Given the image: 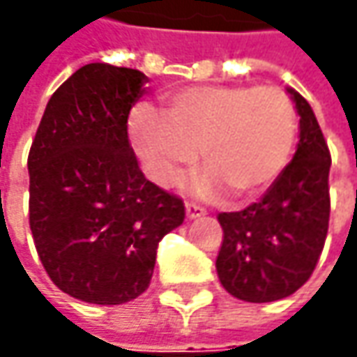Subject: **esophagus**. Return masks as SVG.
Instances as JSON below:
<instances>
[{
    "label": "esophagus",
    "instance_id": "34e87169",
    "mask_svg": "<svg viewBox=\"0 0 357 357\" xmlns=\"http://www.w3.org/2000/svg\"><path fill=\"white\" fill-rule=\"evenodd\" d=\"M185 211H186V218H188V220H195V218H200V216H204V214H206V211H204L202 206H199V204H195V202H186Z\"/></svg>",
    "mask_w": 357,
    "mask_h": 357
}]
</instances>
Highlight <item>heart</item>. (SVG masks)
I'll return each mask as SVG.
<instances>
[{"mask_svg":"<svg viewBox=\"0 0 357 357\" xmlns=\"http://www.w3.org/2000/svg\"><path fill=\"white\" fill-rule=\"evenodd\" d=\"M296 129L292 99L254 85L190 87L172 95L167 119L151 109L130 117L132 144L158 185H174L202 153L208 171L192 185L202 197L222 186L238 199L268 188L290 160Z\"/></svg>","mask_w":357,"mask_h":357,"instance_id":"heart-1","label":"heart"}]
</instances>
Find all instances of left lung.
<instances>
[{
    "instance_id": "obj_1",
    "label": "left lung",
    "mask_w": 357,
    "mask_h": 357,
    "mask_svg": "<svg viewBox=\"0 0 357 357\" xmlns=\"http://www.w3.org/2000/svg\"><path fill=\"white\" fill-rule=\"evenodd\" d=\"M300 115V141L264 197L240 213H220L222 246L216 272L228 294L276 302L294 294L320 260L330 220L332 157L310 103L288 89Z\"/></svg>"
}]
</instances>
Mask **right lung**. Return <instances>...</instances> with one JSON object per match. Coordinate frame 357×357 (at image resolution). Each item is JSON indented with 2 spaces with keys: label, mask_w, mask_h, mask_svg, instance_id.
<instances>
[{
  "label": "right lung",
  "mask_w": 357,
  "mask_h": 357,
  "mask_svg": "<svg viewBox=\"0 0 357 357\" xmlns=\"http://www.w3.org/2000/svg\"><path fill=\"white\" fill-rule=\"evenodd\" d=\"M144 73L109 63L77 69L49 99L27 158L29 227L53 284L115 306L149 288L160 238L185 204L144 178L127 119Z\"/></svg>",
  "instance_id": "right-lung-1"
}]
</instances>
